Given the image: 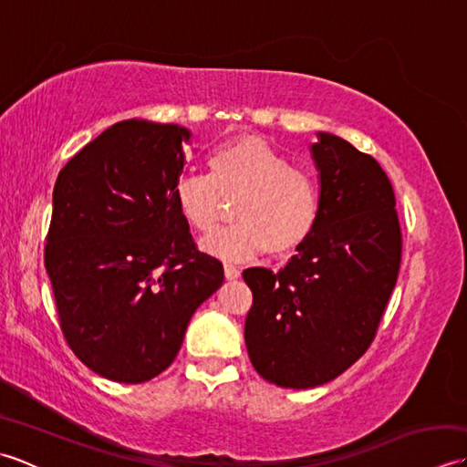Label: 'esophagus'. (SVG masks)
Returning <instances> with one entry per match:
<instances>
[{
	"mask_svg": "<svg viewBox=\"0 0 467 467\" xmlns=\"http://www.w3.org/2000/svg\"><path fill=\"white\" fill-rule=\"evenodd\" d=\"M224 276L226 279H239L241 276V271H239V266H234V265H231V263H224Z\"/></svg>",
	"mask_w": 467,
	"mask_h": 467,
	"instance_id": "esophagus-1",
	"label": "esophagus"
}]
</instances>
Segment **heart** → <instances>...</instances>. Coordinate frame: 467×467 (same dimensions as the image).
I'll return each mask as SVG.
<instances>
[{
	"mask_svg": "<svg viewBox=\"0 0 467 467\" xmlns=\"http://www.w3.org/2000/svg\"><path fill=\"white\" fill-rule=\"evenodd\" d=\"M206 174L176 181L172 201L192 231L208 234L226 214L224 201H236L239 223L206 241L223 259H251L269 249L286 254L301 246L319 216V184L305 166L289 164L279 148L259 136H241L213 148Z\"/></svg>",
	"mask_w": 467,
	"mask_h": 467,
	"instance_id": "b5f03b06",
	"label": "heart"
}]
</instances>
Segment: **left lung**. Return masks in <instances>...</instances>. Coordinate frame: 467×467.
Segmentation results:
<instances>
[{
	"mask_svg": "<svg viewBox=\"0 0 467 467\" xmlns=\"http://www.w3.org/2000/svg\"><path fill=\"white\" fill-rule=\"evenodd\" d=\"M311 152L321 178L315 228L279 273H243L251 363L291 389L335 379L369 349L401 265L395 192L379 162L327 132Z\"/></svg>",
	"mask_w": 467,
	"mask_h": 467,
	"instance_id": "obj_1",
	"label": "left lung"
}]
</instances>
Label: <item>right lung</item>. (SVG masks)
I'll use <instances>...</instances> for the list:
<instances>
[{"label":"right lung","mask_w":467,"mask_h":467,"mask_svg":"<svg viewBox=\"0 0 467 467\" xmlns=\"http://www.w3.org/2000/svg\"><path fill=\"white\" fill-rule=\"evenodd\" d=\"M186 128L118 122L57 174L44 249L59 329L86 367L144 383L176 359L191 317L224 281L172 191Z\"/></svg>","instance_id":"1"}]
</instances>
